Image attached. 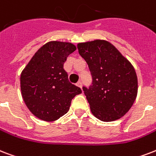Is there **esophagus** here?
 Returning <instances> with one entry per match:
<instances>
[{
  "label": "esophagus",
  "mask_w": 156,
  "mask_h": 156,
  "mask_svg": "<svg viewBox=\"0 0 156 156\" xmlns=\"http://www.w3.org/2000/svg\"><path fill=\"white\" fill-rule=\"evenodd\" d=\"M77 86L79 87H81V88H82V83H81L80 81H79V82H78V83H77Z\"/></svg>",
  "instance_id": "1"
}]
</instances>
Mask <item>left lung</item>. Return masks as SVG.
Segmentation results:
<instances>
[{"mask_svg":"<svg viewBox=\"0 0 156 156\" xmlns=\"http://www.w3.org/2000/svg\"><path fill=\"white\" fill-rule=\"evenodd\" d=\"M78 53L88 65L92 83L83 90L92 115L104 122L123 117L137 95L133 66L117 48L105 40L78 44Z\"/></svg>","mask_w":156,"mask_h":156,"instance_id":"8db88e82","label":"left lung"}]
</instances>
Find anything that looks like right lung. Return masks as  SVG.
Segmentation results:
<instances>
[{
	"label": "right lung",
	"instance_id": "obj_1",
	"mask_svg": "<svg viewBox=\"0 0 156 156\" xmlns=\"http://www.w3.org/2000/svg\"><path fill=\"white\" fill-rule=\"evenodd\" d=\"M76 50L70 42L49 41L36 52L20 76L23 99L41 120H57L69 110L71 101L82 93L70 83L64 64Z\"/></svg>",
	"mask_w": 156,
	"mask_h": 156
}]
</instances>
